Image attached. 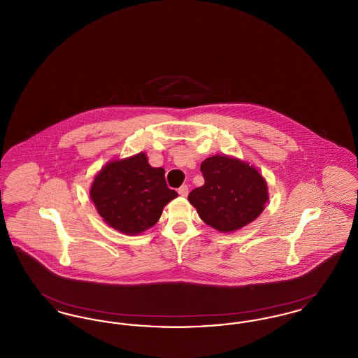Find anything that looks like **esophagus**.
Masks as SVG:
<instances>
[{
    "label": "esophagus",
    "mask_w": 358,
    "mask_h": 358,
    "mask_svg": "<svg viewBox=\"0 0 358 358\" xmlns=\"http://www.w3.org/2000/svg\"><path fill=\"white\" fill-rule=\"evenodd\" d=\"M187 193H189V187H187V185H182V187L178 189V194H180L181 197H187Z\"/></svg>",
    "instance_id": "obj_1"
}]
</instances>
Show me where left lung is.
<instances>
[{
    "label": "left lung",
    "mask_w": 358,
    "mask_h": 358,
    "mask_svg": "<svg viewBox=\"0 0 358 358\" xmlns=\"http://www.w3.org/2000/svg\"><path fill=\"white\" fill-rule=\"evenodd\" d=\"M204 185L187 196L200 219L228 234L255 222L268 201L267 181L247 161L215 154L201 162Z\"/></svg>",
    "instance_id": "1"
}]
</instances>
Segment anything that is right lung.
I'll use <instances>...</instances> for the list:
<instances>
[{
  "label": "right lung",
  "instance_id": "obj_1",
  "mask_svg": "<svg viewBox=\"0 0 358 358\" xmlns=\"http://www.w3.org/2000/svg\"><path fill=\"white\" fill-rule=\"evenodd\" d=\"M177 196L166 185L165 171L150 166L143 152L108 161L90 187V199L103 222L129 236L155 225L165 205Z\"/></svg>",
  "mask_w": 358,
  "mask_h": 358
}]
</instances>
